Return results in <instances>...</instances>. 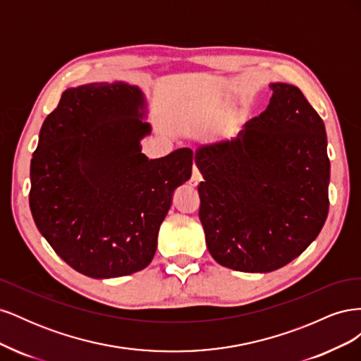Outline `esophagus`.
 Here are the masks:
<instances>
[{
	"instance_id": "34e87169",
	"label": "esophagus",
	"mask_w": 361,
	"mask_h": 361,
	"mask_svg": "<svg viewBox=\"0 0 361 361\" xmlns=\"http://www.w3.org/2000/svg\"><path fill=\"white\" fill-rule=\"evenodd\" d=\"M202 182V173H200V170L197 169V167H192V174H191V185H199Z\"/></svg>"
}]
</instances>
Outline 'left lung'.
Instances as JSON below:
<instances>
[{
  "mask_svg": "<svg viewBox=\"0 0 361 361\" xmlns=\"http://www.w3.org/2000/svg\"><path fill=\"white\" fill-rule=\"evenodd\" d=\"M269 89L267 110L236 140L195 152L207 250L243 272H271L297 259L318 238L330 206L322 118L298 87Z\"/></svg>",
  "mask_w": 361,
  "mask_h": 361,
  "instance_id": "1",
  "label": "left lung"
}]
</instances>
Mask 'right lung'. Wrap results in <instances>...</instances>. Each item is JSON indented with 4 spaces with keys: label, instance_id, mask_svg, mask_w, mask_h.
Segmentation results:
<instances>
[{
    "label": "right lung",
    "instance_id": "1",
    "mask_svg": "<svg viewBox=\"0 0 361 361\" xmlns=\"http://www.w3.org/2000/svg\"><path fill=\"white\" fill-rule=\"evenodd\" d=\"M147 101L123 81L64 90L43 122L30 167V209L42 236L92 279L145 269L173 192L191 178L192 152L149 159Z\"/></svg>",
    "mask_w": 361,
    "mask_h": 361
}]
</instances>
